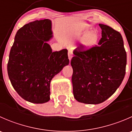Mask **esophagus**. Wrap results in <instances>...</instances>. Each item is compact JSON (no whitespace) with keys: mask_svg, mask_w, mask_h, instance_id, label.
I'll use <instances>...</instances> for the list:
<instances>
[{"mask_svg":"<svg viewBox=\"0 0 132 132\" xmlns=\"http://www.w3.org/2000/svg\"><path fill=\"white\" fill-rule=\"evenodd\" d=\"M68 54L69 60H70V61H71V58H72V57H73V52H72V50H69Z\"/></svg>","mask_w":132,"mask_h":132,"instance_id":"1","label":"esophagus"}]
</instances>
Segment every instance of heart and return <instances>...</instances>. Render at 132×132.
Segmentation results:
<instances>
[{"label":"heart","mask_w":132,"mask_h":132,"mask_svg":"<svg viewBox=\"0 0 132 132\" xmlns=\"http://www.w3.org/2000/svg\"><path fill=\"white\" fill-rule=\"evenodd\" d=\"M81 36H84L82 39V43L86 48L94 46L98 41V35L96 32H90V30H86L81 33Z\"/></svg>","instance_id":"heart-1"}]
</instances>
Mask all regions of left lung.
<instances>
[{
    "label": "left lung",
    "instance_id": "8db88e82",
    "mask_svg": "<svg viewBox=\"0 0 132 132\" xmlns=\"http://www.w3.org/2000/svg\"><path fill=\"white\" fill-rule=\"evenodd\" d=\"M99 25L102 38L98 45L88 49L80 45L71 61L74 98L86 104L107 100L126 73V52L121 34L108 25Z\"/></svg>",
    "mask_w": 132,
    "mask_h": 132
}]
</instances>
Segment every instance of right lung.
Here are the masks:
<instances>
[{"mask_svg":"<svg viewBox=\"0 0 132 132\" xmlns=\"http://www.w3.org/2000/svg\"><path fill=\"white\" fill-rule=\"evenodd\" d=\"M52 38L48 19L36 20L17 31L9 53L7 73L13 88L25 100H50V82L68 65V50L52 52L46 41Z\"/></svg>","mask_w":132,"mask_h":132,"instance_id":"right-lung-1","label":"right lung"}]
</instances>
